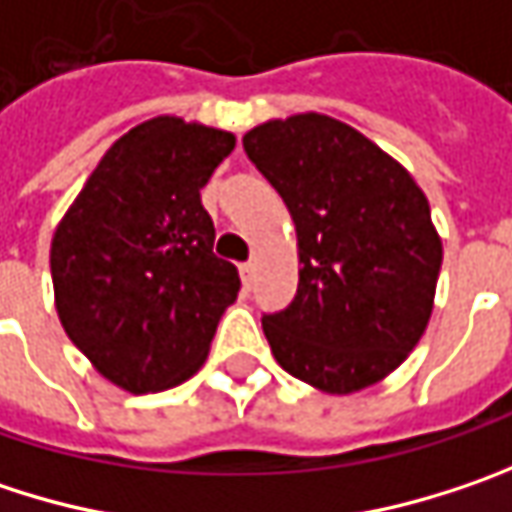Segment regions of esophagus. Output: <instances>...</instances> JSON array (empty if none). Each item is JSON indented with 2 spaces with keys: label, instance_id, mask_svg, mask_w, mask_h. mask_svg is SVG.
<instances>
[{
  "label": "esophagus",
  "instance_id": "obj_1",
  "mask_svg": "<svg viewBox=\"0 0 512 512\" xmlns=\"http://www.w3.org/2000/svg\"><path fill=\"white\" fill-rule=\"evenodd\" d=\"M238 271H241V282H244V288H250V285H253V271H256V268H253V262H244Z\"/></svg>",
  "mask_w": 512,
  "mask_h": 512
}]
</instances>
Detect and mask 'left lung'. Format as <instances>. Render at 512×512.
Listing matches in <instances>:
<instances>
[{"mask_svg": "<svg viewBox=\"0 0 512 512\" xmlns=\"http://www.w3.org/2000/svg\"><path fill=\"white\" fill-rule=\"evenodd\" d=\"M297 227L291 306L262 317L282 370L326 393L393 373L422 338L443 262L414 177L338 119L303 113L244 136Z\"/></svg>", "mask_w": 512, "mask_h": 512, "instance_id": "left-lung-1", "label": "left lung"}]
</instances>
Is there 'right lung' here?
Wrapping results in <instances>:
<instances>
[{
    "instance_id": "obj_1",
    "label": "right lung",
    "mask_w": 512,
    "mask_h": 512,
    "mask_svg": "<svg viewBox=\"0 0 512 512\" xmlns=\"http://www.w3.org/2000/svg\"><path fill=\"white\" fill-rule=\"evenodd\" d=\"M236 136L160 116L95 165L52 238L60 323L95 370L130 393L195 376L224 309L233 262L212 253L201 189Z\"/></svg>"
}]
</instances>
